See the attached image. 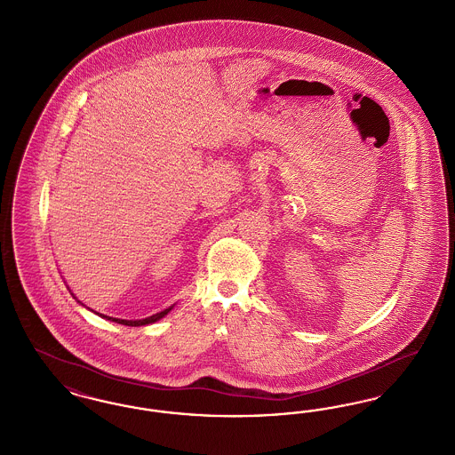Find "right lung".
I'll use <instances>...</instances> for the list:
<instances>
[{
  "instance_id": "1",
  "label": "right lung",
  "mask_w": 455,
  "mask_h": 455,
  "mask_svg": "<svg viewBox=\"0 0 455 455\" xmlns=\"http://www.w3.org/2000/svg\"><path fill=\"white\" fill-rule=\"evenodd\" d=\"M73 295V293H71ZM76 299V297H75ZM173 305H171L169 308H165V310H162V312H156V314H153L150 317H147V319H134V321H126V319H116V317H108V315H104V314H99V312H95L97 315H100V317H104V319H108V321H112V323H117V324L123 325H131V327H138V325H147L153 324V323H156V321H160L162 317H165L171 310H172Z\"/></svg>"
}]
</instances>
